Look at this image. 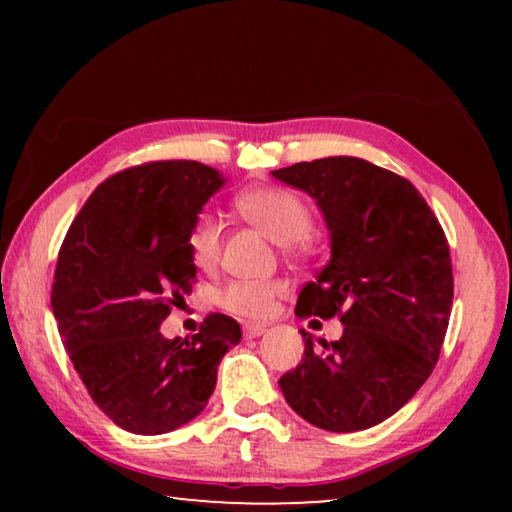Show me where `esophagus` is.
Masks as SVG:
<instances>
[{
	"label": "esophagus",
	"instance_id": "34e87169",
	"mask_svg": "<svg viewBox=\"0 0 512 512\" xmlns=\"http://www.w3.org/2000/svg\"><path fill=\"white\" fill-rule=\"evenodd\" d=\"M264 332H266V325H257V323L244 325V336H246V339H257V336H262Z\"/></svg>",
	"mask_w": 512,
	"mask_h": 512
}]
</instances>
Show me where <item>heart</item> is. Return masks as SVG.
<instances>
[{"instance_id": "1", "label": "heart", "mask_w": 512, "mask_h": 512, "mask_svg": "<svg viewBox=\"0 0 512 512\" xmlns=\"http://www.w3.org/2000/svg\"><path fill=\"white\" fill-rule=\"evenodd\" d=\"M235 210L275 244L302 250L314 228L311 207L284 187H255L235 198ZM223 225L210 212H198L187 228V250L198 268H212L221 257ZM284 284L275 280H230L216 293V302L241 318H266Z\"/></svg>"}]
</instances>
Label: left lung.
I'll return each mask as SVG.
<instances>
[{"label": "left lung", "mask_w": 512, "mask_h": 512, "mask_svg": "<svg viewBox=\"0 0 512 512\" xmlns=\"http://www.w3.org/2000/svg\"><path fill=\"white\" fill-rule=\"evenodd\" d=\"M314 196L332 232V259L302 287L298 318L339 316L343 336H305L282 375L284 400L318 429L384 422L418 393L443 348L454 300L443 225L409 180L361 158H323L273 171Z\"/></svg>", "instance_id": "1"}]
</instances>
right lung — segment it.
Returning a JSON list of instances; mask_svg holds the SVG:
<instances>
[{
  "label": "right lung",
  "mask_w": 512,
  "mask_h": 512,
  "mask_svg": "<svg viewBox=\"0 0 512 512\" xmlns=\"http://www.w3.org/2000/svg\"><path fill=\"white\" fill-rule=\"evenodd\" d=\"M221 173L194 160L144 162L103 180L69 225L51 287L58 334L94 404L117 427L158 436L194 420L216 368L241 341L210 314L189 341L162 320L192 291L187 228Z\"/></svg>",
  "instance_id": "1"
}]
</instances>
